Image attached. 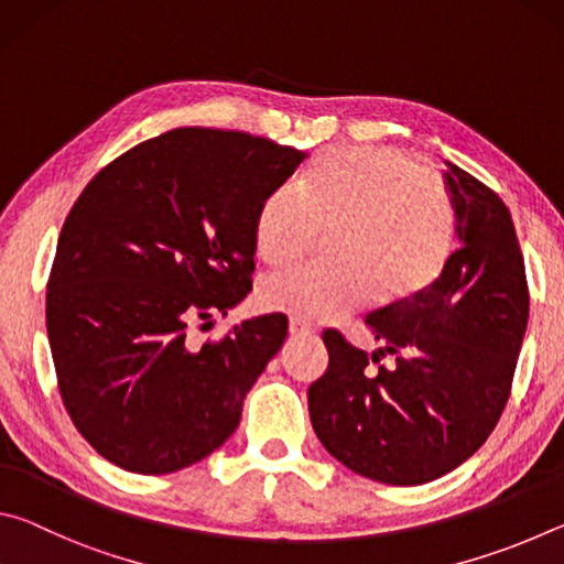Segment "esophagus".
I'll return each mask as SVG.
<instances>
[{"mask_svg": "<svg viewBox=\"0 0 564 564\" xmlns=\"http://www.w3.org/2000/svg\"><path fill=\"white\" fill-rule=\"evenodd\" d=\"M289 333H291V336H311L313 326H308V323H303V321H299V318H291Z\"/></svg>", "mask_w": 564, "mask_h": 564, "instance_id": "obj_1", "label": "esophagus"}]
</instances>
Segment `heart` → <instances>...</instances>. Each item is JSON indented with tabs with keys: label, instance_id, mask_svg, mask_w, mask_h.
I'll return each mask as SVG.
<instances>
[{
	"label": "heart",
	"instance_id": "obj_1",
	"mask_svg": "<svg viewBox=\"0 0 564 564\" xmlns=\"http://www.w3.org/2000/svg\"><path fill=\"white\" fill-rule=\"evenodd\" d=\"M330 238V265L269 275L259 299L299 321H336L370 299L398 305L431 289L453 251L455 208L445 184L390 147L330 149L299 186L265 198L253 226L259 259L285 265Z\"/></svg>",
	"mask_w": 564,
	"mask_h": 564
}]
</instances>
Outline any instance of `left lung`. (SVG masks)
I'll return each mask as SVG.
<instances>
[{
  "label": "left lung",
  "mask_w": 564,
  "mask_h": 564,
  "mask_svg": "<svg viewBox=\"0 0 564 564\" xmlns=\"http://www.w3.org/2000/svg\"><path fill=\"white\" fill-rule=\"evenodd\" d=\"M443 178L457 251L431 289L368 313L378 343L370 356L338 330L323 333L328 370L308 388L323 447L386 485L437 480L488 441L528 330V279L508 206L460 166Z\"/></svg>",
  "instance_id": "1"
}]
</instances>
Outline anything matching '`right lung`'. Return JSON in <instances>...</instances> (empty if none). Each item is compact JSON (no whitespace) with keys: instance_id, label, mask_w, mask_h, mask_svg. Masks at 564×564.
Returning a JSON list of instances; mask_svg holds the SVG:
<instances>
[{"instance_id":"right-lung-1","label":"right lung","mask_w":564,"mask_h":564,"mask_svg":"<svg viewBox=\"0 0 564 564\" xmlns=\"http://www.w3.org/2000/svg\"><path fill=\"white\" fill-rule=\"evenodd\" d=\"M305 156L241 131L174 129L113 159L76 198L46 333L66 413L109 463L176 473L236 431L289 318H248L204 346L188 328L251 291L256 216Z\"/></svg>"}]
</instances>
